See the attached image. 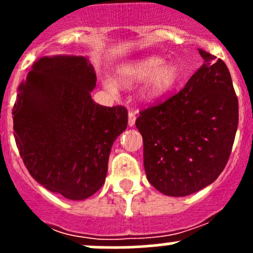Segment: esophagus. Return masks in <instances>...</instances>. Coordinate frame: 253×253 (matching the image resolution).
Returning <instances> with one entry per match:
<instances>
[{
  "instance_id": "34e87169",
  "label": "esophagus",
  "mask_w": 253,
  "mask_h": 253,
  "mask_svg": "<svg viewBox=\"0 0 253 253\" xmlns=\"http://www.w3.org/2000/svg\"><path fill=\"white\" fill-rule=\"evenodd\" d=\"M137 119V111H129L128 112V126L133 127L136 124Z\"/></svg>"
}]
</instances>
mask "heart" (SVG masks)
<instances>
[{
  "mask_svg": "<svg viewBox=\"0 0 253 253\" xmlns=\"http://www.w3.org/2000/svg\"><path fill=\"white\" fill-rule=\"evenodd\" d=\"M116 82L122 86L136 85L143 82L139 95L143 100L153 101L169 93L181 78V71L172 61H164L159 56H145L120 66L115 75ZM104 88L110 94H116L114 82L104 79Z\"/></svg>",
  "mask_w": 253,
  "mask_h": 253,
  "instance_id": "1",
  "label": "heart"
}]
</instances>
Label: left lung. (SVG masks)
<instances>
[{
	"instance_id": "obj_1",
	"label": "left lung",
	"mask_w": 253,
	"mask_h": 253,
	"mask_svg": "<svg viewBox=\"0 0 253 253\" xmlns=\"http://www.w3.org/2000/svg\"><path fill=\"white\" fill-rule=\"evenodd\" d=\"M205 63L180 93L139 112L147 178L171 197L213 183L230 157L239 104L225 63L198 48Z\"/></svg>"
}]
</instances>
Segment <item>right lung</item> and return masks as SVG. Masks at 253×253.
<instances>
[{
  "mask_svg": "<svg viewBox=\"0 0 253 253\" xmlns=\"http://www.w3.org/2000/svg\"><path fill=\"white\" fill-rule=\"evenodd\" d=\"M85 56L38 58L18 86L14 138L23 163L35 181L67 200L93 196L105 182L111 148L126 129L124 106L99 105Z\"/></svg>",
  "mask_w": 253,
  "mask_h": 253,
  "instance_id": "1",
  "label": "right lung"
}]
</instances>
